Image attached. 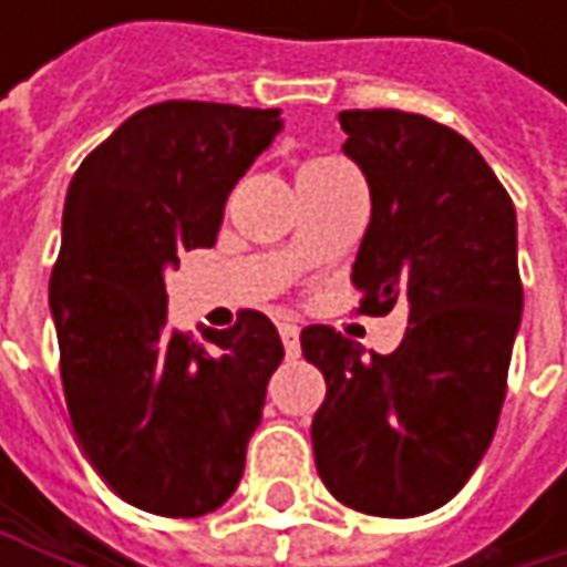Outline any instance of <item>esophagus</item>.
Masks as SVG:
<instances>
[{
    "mask_svg": "<svg viewBox=\"0 0 567 567\" xmlns=\"http://www.w3.org/2000/svg\"><path fill=\"white\" fill-rule=\"evenodd\" d=\"M279 334H282L285 354L295 358V354H298V324H295V321H282V324H279Z\"/></svg>",
    "mask_w": 567,
    "mask_h": 567,
    "instance_id": "34e87169",
    "label": "esophagus"
}]
</instances>
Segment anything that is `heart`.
Here are the masks:
<instances>
[{"instance_id":"heart-1","label":"heart","mask_w":567,"mask_h":567,"mask_svg":"<svg viewBox=\"0 0 567 567\" xmlns=\"http://www.w3.org/2000/svg\"><path fill=\"white\" fill-rule=\"evenodd\" d=\"M324 161H331V157H324Z\"/></svg>"}]
</instances>
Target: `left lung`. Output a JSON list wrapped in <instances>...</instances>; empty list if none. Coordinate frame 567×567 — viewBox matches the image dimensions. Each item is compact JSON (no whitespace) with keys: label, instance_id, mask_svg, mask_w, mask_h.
<instances>
[{"label":"left lung","instance_id":"obj_1","mask_svg":"<svg viewBox=\"0 0 567 567\" xmlns=\"http://www.w3.org/2000/svg\"><path fill=\"white\" fill-rule=\"evenodd\" d=\"M344 154L371 186L351 282L361 311L406 308L394 354L308 324L301 354L328 394L311 420L328 493L368 515L446 506L486 456L522 321L515 206L483 154L406 111H341Z\"/></svg>","mask_w":567,"mask_h":567}]
</instances>
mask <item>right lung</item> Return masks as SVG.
I'll return each mask as SVG.
<instances>
[{
	"instance_id": "1",
	"label": "right lung",
	"mask_w": 567,
	"mask_h": 567,
	"mask_svg": "<svg viewBox=\"0 0 567 567\" xmlns=\"http://www.w3.org/2000/svg\"><path fill=\"white\" fill-rule=\"evenodd\" d=\"M282 111L164 101L127 117L71 176L49 305L74 436L127 506L171 518L239 486L282 338L262 311L193 341L167 328V269L216 243L239 176Z\"/></svg>"
}]
</instances>
